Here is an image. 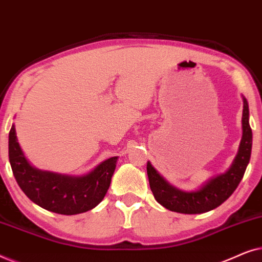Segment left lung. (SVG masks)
<instances>
[{
    "label": "left lung",
    "instance_id": "8db88e82",
    "mask_svg": "<svg viewBox=\"0 0 262 262\" xmlns=\"http://www.w3.org/2000/svg\"><path fill=\"white\" fill-rule=\"evenodd\" d=\"M243 99L242 113V138L238 152L230 168L223 174L217 175L203 185L196 191H181L161 177L159 171L148 161V171L150 188L155 199L166 209L174 212L195 214L204 213L216 209L230 196L245 175L252 154L253 134L249 125V108L246 98Z\"/></svg>",
    "mask_w": 262,
    "mask_h": 262
}]
</instances>
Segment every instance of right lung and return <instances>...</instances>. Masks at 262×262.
Returning <instances> with one entry per match:
<instances>
[{
	"instance_id": "right-lung-1",
	"label": "right lung",
	"mask_w": 262,
	"mask_h": 262,
	"mask_svg": "<svg viewBox=\"0 0 262 262\" xmlns=\"http://www.w3.org/2000/svg\"><path fill=\"white\" fill-rule=\"evenodd\" d=\"M9 162L17 185L32 202L60 214H77L101 203L111 185L118 157L103 161L82 177H71L31 166L16 138L15 125L9 132Z\"/></svg>"
}]
</instances>
